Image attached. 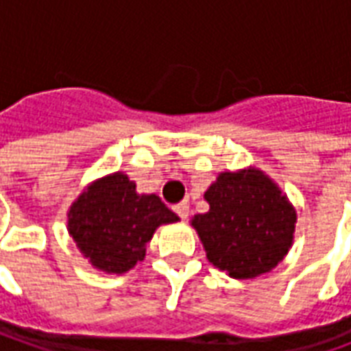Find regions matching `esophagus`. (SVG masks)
I'll list each match as a JSON object with an SVG mask.
<instances>
[{
  "instance_id": "obj_1",
  "label": "esophagus",
  "mask_w": 351,
  "mask_h": 351,
  "mask_svg": "<svg viewBox=\"0 0 351 351\" xmlns=\"http://www.w3.org/2000/svg\"><path fill=\"white\" fill-rule=\"evenodd\" d=\"M175 213L178 214L180 220H186L190 216V205L188 203H178V205H175Z\"/></svg>"
}]
</instances>
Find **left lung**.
Wrapping results in <instances>:
<instances>
[{
	"label": "left lung",
	"instance_id": "left-lung-1",
	"mask_svg": "<svg viewBox=\"0 0 351 351\" xmlns=\"http://www.w3.org/2000/svg\"><path fill=\"white\" fill-rule=\"evenodd\" d=\"M208 213L195 214L208 261L231 278L271 272L295 239L297 210L271 176L258 167L223 171L205 191Z\"/></svg>",
	"mask_w": 351,
	"mask_h": 351
}]
</instances>
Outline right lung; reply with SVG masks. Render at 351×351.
Here are the masks:
<instances>
[{
	"mask_svg": "<svg viewBox=\"0 0 351 351\" xmlns=\"http://www.w3.org/2000/svg\"><path fill=\"white\" fill-rule=\"evenodd\" d=\"M178 221L156 193H138L137 184L116 171L95 178L67 213V231L93 269L123 274L146 256L160 226Z\"/></svg>",
	"mask_w": 351,
	"mask_h": 351,
	"instance_id": "add662e5",
	"label": "right lung"
}]
</instances>
